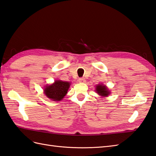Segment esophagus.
<instances>
[{
	"label": "esophagus",
	"mask_w": 156,
	"mask_h": 156,
	"mask_svg": "<svg viewBox=\"0 0 156 156\" xmlns=\"http://www.w3.org/2000/svg\"><path fill=\"white\" fill-rule=\"evenodd\" d=\"M78 80L80 82H81V83H84L86 82V80L84 78H80L78 79Z\"/></svg>",
	"instance_id": "1"
}]
</instances>
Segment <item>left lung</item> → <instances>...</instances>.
<instances>
[{"mask_svg": "<svg viewBox=\"0 0 156 156\" xmlns=\"http://www.w3.org/2000/svg\"><path fill=\"white\" fill-rule=\"evenodd\" d=\"M96 92L98 94H99V95H101L102 96H108V95L110 94L107 87L100 84L96 86Z\"/></svg>", "mask_w": 156, "mask_h": 156, "instance_id": "8db88e82", "label": "left lung"}]
</instances>
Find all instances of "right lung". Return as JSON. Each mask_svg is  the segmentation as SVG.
<instances>
[{
	"label": "right lung",
	"mask_w": 156,
	"mask_h": 156,
	"mask_svg": "<svg viewBox=\"0 0 156 156\" xmlns=\"http://www.w3.org/2000/svg\"><path fill=\"white\" fill-rule=\"evenodd\" d=\"M70 84L68 82L56 80L53 84L46 87L44 94L50 99L54 101H60L67 94Z\"/></svg>",
	"instance_id": "1"
}]
</instances>
